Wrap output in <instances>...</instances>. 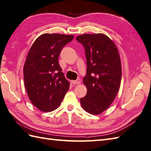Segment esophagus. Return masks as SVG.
Returning a JSON list of instances; mask_svg holds the SVG:
<instances>
[{
    "label": "esophagus",
    "instance_id": "1",
    "mask_svg": "<svg viewBox=\"0 0 151 151\" xmlns=\"http://www.w3.org/2000/svg\"><path fill=\"white\" fill-rule=\"evenodd\" d=\"M72 83L74 85H79V84L81 83V80L79 79H78L77 80L72 81Z\"/></svg>",
    "mask_w": 151,
    "mask_h": 151
}]
</instances>
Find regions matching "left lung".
<instances>
[{
    "label": "left lung",
    "mask_w": 151,
    "mask_h": 151,
    "mask_svg": "<svg viewBox=\"0 0 151 151\" xmlns=\"http://www.w3.org/2000/svg\"><path fill=\"white\" fill-rule=\"evenodd\" d=\"M76 40L84 47L87 66L83 79L87 91L80 99L81 106L91 114H99L112 103L120 89V55L114 42L104 34H83Z\"/></svg>",
    "instance_id": "obj_1"
}]
</instances>
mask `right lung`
Wrapping results in <instances>:
<instances>
[{
    "instance_id": "right-lung-1",
    "label": "right lung",
    "mask_w": 151,
    "mask_h": 151,
    "mask_svg": "<svg viewBox=\"0 0 151 151\" xmlns=\"http://www.w3.org/2000/svg\"><path fill=\"white\" fill-rule=\"evenodd\" d=\"M73 35L45 33L36 39L27 54L24 67L25 87L34 106L51 112L60 105L70 83L58 63V56Z\"/></svg>"
}]
</instances>
